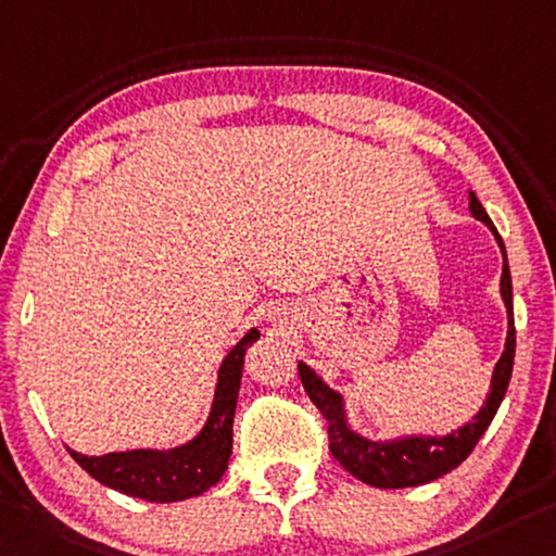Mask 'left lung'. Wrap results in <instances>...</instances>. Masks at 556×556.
I'll return each instance as SVG.
<instances>
[{
	"label": "left lung",
	"mask_w": 556,
	"mask_h": 556,
	"mask_svg": "<svg viewBox=\"0 0 556 556\" xmlns=\"http://www.w3.org/2000/svg\"><path fill=\"white\" fill-rule=\"evenodd\" d=\"M470 213L482 219L490 227L492 235L502 250V279H500V292L507 306V341L505 351L492 374L490 395L480 408L472 422L463 426L455 433L445 438H401V440H386V443H374V440L361 438L358 433L349 428L346 413H343V399L331 391L319 376H316L309 366L299 364V378H302L304 391L309 393L312 403L321 410V416L329 422V451L337 460L343 465V470H349L361 482L374 484V488L383 490H399V488H416V484L433 482L443 478L445 472L455 470L465 457H468L478 440L482 438L484 430L495 418L502 399H505L509 376H513L515 364V312H513V277H509V264L505 242L497 235L492 219L484 213L480 200L470 192Z\"/></svg>",
	"instance_id": "left-lung-1"
}]
</instances>
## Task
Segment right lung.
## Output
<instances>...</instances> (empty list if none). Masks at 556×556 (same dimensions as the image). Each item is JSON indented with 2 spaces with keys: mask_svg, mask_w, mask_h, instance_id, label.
Instances as JSON below:
<instances>
[{
  "mask_svg": "<svg viewBox=\"0 0 556 556\" xmlns=\"http://www.w3.org/2000/svg\"><path fill=\"white\" fill-rule=\"evenodd\" d=\"M260 339L257 329H250L242 341L225 356L217 374L213 410L205 428L190 443L173 451H128L88 457L72 453L74 460L93 480L123 495L148 502H178L198 497L219 482L227 460L232 455V420L240 393L244 351Z\"/></svg>",
  "mask_w": 556,
  "mask_h": 556,
  "instance_id": "obj_1",
  "label": "right lung"
}]
</instances>
